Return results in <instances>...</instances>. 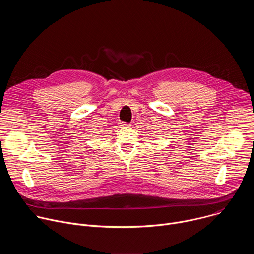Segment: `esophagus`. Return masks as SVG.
I'll list each match as a JSON object with an SVG mask.
<instances>
[{"label":"esophagus","mask_w":254,"mask_h":254,"mask_svg":"<svg viewBox=\"0 0 254 254\" xmlns=\"http://www.w3.org/2000/svg\"><path fill=\"white\" fill-rule=\"evenodd\" d=\"M128 127H129V125L127 124V123H121V124H120V127H121V128H127Z\"/></svg>","instance_id":"obj_1"}]
</instances>
